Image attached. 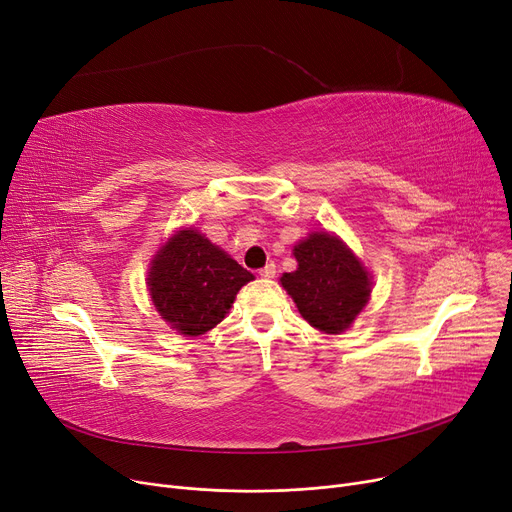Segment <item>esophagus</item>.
I'll list each match as a JSON object with an SVG mask.
<instances>
[{"mask_svg":"<svg viewBox=\"0 0 512 512\" xmlns=\"http://www.w3.org/2000/svg\"><path fill=\"white\" fill-rule=\"evenodd\" d=\"M259 276H261V278H267V280L274 278V276H276V263H267L265 267H261Z\"/></svg>","mask_w":512,"mask_h":512,"instance_id":"esophagus-1","label":"esophagus"}]
</instances>
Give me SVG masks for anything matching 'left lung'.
I'll return each instance as SVG.
<instances>
[{
	"label": "left lung",
	"mask_w": 512,
	"mask_h": 512,
	"mask_svg": "<svg viewBox=\"0 0 512 512\" xmlns=\"http://www.w3.org/2000/svg\"><path fill=\"white\" fill-rule=\"evenodd\" d=\"M299 267L280 278L309 324L326 334H340L367 305L371 276L342 242L315 232L294 247Z\"/></svg>",
	"instance_id": "left-lung-1"
}]
</instances>
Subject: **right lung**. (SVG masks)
Masks as SVG:
<instances>
[{
  "instance_id": "1",
  "label": "right lung",
  "mask_w": 512,
  "mask_h": 512,
  "mask_svg": "<svg viewBox=\"0 0 512 512\" xmlns=\"http://www.w3.org/2000/svg\"><path fill=\"white\" fill-rule=\"evenodd\" d=\"M251 280V272L191 228L174 234L153 259L149 292L172 328L201 336L220 324L236 292Z\"/></svg>"
}]
</instances>
